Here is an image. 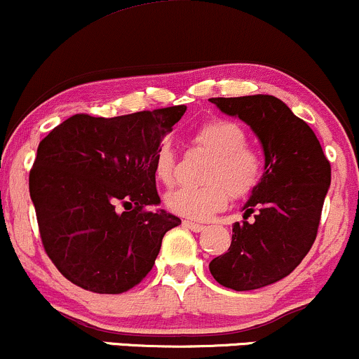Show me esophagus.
Listing matches in <instances>:
<instances>
[{"label": "esophagus", "mask_w": 359, "mask_h": 359, "mask_svg": "<svg viewBox=\"0 0 359 359\" xmlns=\"http://www.w3.org/2000/svg\"><path fill=\"white\" fill-rule=\"evenodd\" d=\"M183 226L188 227V229L195 231V233H200V231L205 229V226L200 224V222H195V221H183Z\"/></svg>", "instance_id": "esophagus-1"}]
</instances>
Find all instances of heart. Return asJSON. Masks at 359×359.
<instances>
[{
    "label": "heart",
    "instance_id": "obj_1",
    "mask_svg": "<svg viewBox=\"0 0 359 359\" xmlns=\"http://www.w3.org/2000/svg\"><path fill=\"white\" fill-rule=\"evenodd\" d=\"M191 142L212 156L205 171V187H181L165 195V207L172 214L202 221L227 205L229 195L245 198L260 183L264 159L246 144L245 130L231 119H209L191 133ZM154 175L163 184L176 176L175 150L161 145L154 156Z\"/></svg>",
    "mask_w": 359,
    "mask_h": 359
}]
</instances>
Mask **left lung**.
I'll use <instances>...</instances> for the list:
<instances>
[{
	"instance_id": "obj_1",
	"label": "left lung",
	"mask_w": 359,
	"mask_h": 359,
	"mask_svg": "<svg viewBox=\"0 0 359 359\" xmlns=\"http://www.w3.org/2000/svg\"><path fill=\"white\" fill-rule=\"evenodd\" d=\"M245 121L260 140L265 171L234 222L229 250L209 264L221 286L252 291L277 283L302 264L320 224L330 163L313 130L273 95L210 99ZM256 212V221L245 219Z\"/></svg>"
}]
</instances>
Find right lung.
I'll return each instance as SVG.
<instances>
[{
    "mask_svg": "<svg viewBox=\"0 0 359 359\" xmlns=\"http://www.w3.org/2000/svg\"><path fill=\"white\" fill-rule=\"evenodd\" d=\"M187 106L116 118L75 114L42 138L29 176L46 253L76 286L126 292L181 219L163 209L154 156Z\"/></svg>",
    "mask_w": 359,
    "mask_h": 359,
    "instance_id": "right-lung-1",
    "label": "right lung"
}]
</instances>
